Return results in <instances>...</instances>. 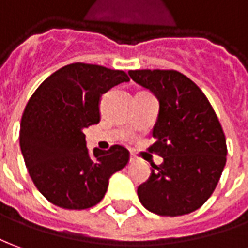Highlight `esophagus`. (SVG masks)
Wrapping results in <instances>:
<instances>
[{
  "instance_id": "34e87169",
  "label": "esophagus",
  "mask_w": 248,
  "mask_h": 248,
  "mask_svg": "<svg viewBox=\"0 0 248 248\" xmlns=\"http://www.w3.org/2000/svg\"><path fill=\"white\" fill-rule=\"evenodd\" d=\"M129 160H131V162H135V160H136V156L131 154V158H129Z\"/></svg>"
}]
</instances>
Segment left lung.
Segmentation results:
<instances>
[{
	"label": "left lung",
	"instance_id": "left-lung-1",
	"mask_svg": "<svg viewBox=\"0 0 248 248\" xmlns=\"http://www.w3.org/2000/svg\"><path fill=\"white\" fill-rule=\"evenodd\" d=\"M136 83L153 92L159 114L150 153L163 163L138 187L143 206L160 216L194 212L211 197L227 160L221 124L201 89L175 70H131Z\"/></svg>",
	"mask_w": 248,
	"mask_h": 248
}]
</instances>
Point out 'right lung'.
Here are the masks:
<instances>
[{
	"label": "right lung",
	"mask_w": 248,
	"mask_h": 248,
	"mask_svg": "<svg viewBox=\"0 0 248 248\" xmlns=\"http://www.w3.org/2000/svg\"><path fill=\"white\" fill-rule=\"evenodd\" d=\"M121 70L71 63L51 74L32 94L20 124V147L31 178L49 202L64 209H88L107 193L112 174L127 166L121 146L93 150L83 129L100 121V98L128 82Z\"/></svg>",
	"instance_id": "obj_1"
}]
</instances>
